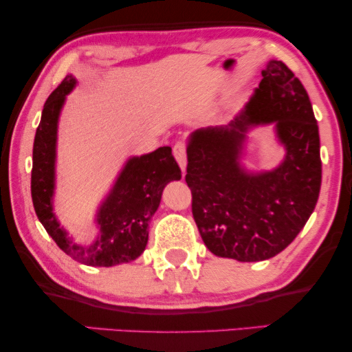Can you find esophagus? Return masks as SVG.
I'll use <instances>...</instances> for the list:
<instances>
[{"mask_svg":"<svg viewBox=\"0 0 352 352\" xmlns=\"http://www.w3.org/2000/svg\"><path fill=\"white\" fill-rule=\"evenodd\" d=\"M173 155H175L177 163H179L181 170L186 171V163H187V144L182 142V141L176 142L175 147H173Z\"/></svg>","mask_w":352,"mask_h":352,"instance_id":"obj_1","label":"esophagus"}]
</instances>
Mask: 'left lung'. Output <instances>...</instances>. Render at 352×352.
I'll use <instances>...</instances> for the list:
<instances>
[{
  "label": "left lung",
  "mask_w": 352,
  "mask_h": 352,
  "mask_svg": "<svg viewBox=\"0 0 352 352\" xmlns=\"http://www.w3.org/2000/svg\"><path fill=\"white\" fill-rule=\"evenodd\" d=\"M258 122L276 123L287 155L276 170L248 175L238 155L246 128ZM186 182L197 228L216 256L263 261L295 240L319 199L320 141L309 96L282 60L269 62L237 118L192 134Z\"/></svg>",
  "instance_id": "8db88e82"
}]
</instances>
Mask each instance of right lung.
<instances>
[{
    "label": "right lung",
    "mask_w": 352,
    "mask_h": 352,
    "mask_svg": "<svg viewBox=\"0 0 352 352\" xmlns=\"http://www.w3.org/2000/svg\"><path fill=\"white\" fill-rule=\"evenodd\" d=\"M75 83L74 76L67 75L43 107L33 142L32 200L38 219L62 252L88 266L109 267L133 261L146 250L147 228L160 205L162 192L170 181L181 179V168L168 146L131 158L113 186L112 194L100 206L96 242L88 247L72 242L56 221L51 199L54 190L57 118L65 94L70 93Z\"/></svg>",
    "instance_id": "add662e5"
}]
</instances>
